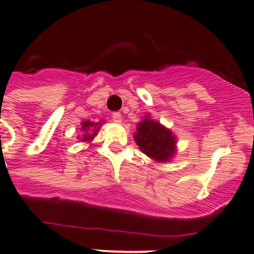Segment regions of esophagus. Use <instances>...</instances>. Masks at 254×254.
<instances>
[{"instance_id":"34e87169","label":"esophagus","mask_w":254,"mask_h":254,"mask_svg":"<svg viewBox=\"0 0 254 254\" xmlns=\"http://www.w3.org/2000/svg\"><path fill=\"white\" fill-rule=\"evenodd\" d=\"M112 120H113V122H116V123L122 122V116H121L120 112H116V113L112 114Z\"/></svg>"}]
</instances>
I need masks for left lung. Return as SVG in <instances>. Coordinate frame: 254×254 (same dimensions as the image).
Segmentation results:
<instances>
[{
	"mask_svg": "<svg viewBox=\"0 0 254 254\" xmlns=\"http://www.w3.org/2000/svg\"><path fill=\"white\" fill-rule=\"evenodd\" d=\"M133 137L141 151L159 163L170 160L177 151V140L173 132L149 116H145L138 123Z\"/></svg>",
	"mask_w": 254,
	"mask_h": 254,
	"instance_id": "left-lung-1",
	"label": "left lung"
}]
</instances>
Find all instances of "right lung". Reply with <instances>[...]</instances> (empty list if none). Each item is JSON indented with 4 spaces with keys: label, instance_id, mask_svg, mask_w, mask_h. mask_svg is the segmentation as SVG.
Segmentation results:
<instances>
[{
    "label": "right lung",
    "instance_id": "1",
    "mask_svg": "<svg viewBox=\"0 0 254 254\" xmlns=\"http://www.w3.org/2000/svg\"><path fill=\"white\" fill-rule=\"evenodd\" d=\"M81 129L84 133H82V137L80 140H82V142H85V141H91L100 129V123H94L91 121H84L81 123Z\"/></svg>",
    "mask_w": 254,
    "mask_h": 254
}]
</instances>
